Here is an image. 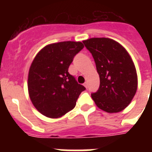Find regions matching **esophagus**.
<instances>
[{"label":"esophagus","instance_id":"34e87169","mask_svg":"<svg viewBox=\"0 0 152 152\" xmlns=\"http://www.w3.org/2000/svg\"><path fill=\"white\" fill-rule=\"evenodd\" d=\"M84 87H85L86 88H88V83L87 82V81H86V82L84 84Z\"/></svg>","mask_w":152,"mask_h":152}]
</instances>
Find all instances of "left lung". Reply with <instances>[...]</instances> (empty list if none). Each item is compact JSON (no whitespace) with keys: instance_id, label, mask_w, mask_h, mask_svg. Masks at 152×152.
<instances>
[{"instance_id":"obj_1","label":"left lung","mask_w":152,"mask_h":152,"mask_svg":"<svg viewBox=\"0 0 152 152\" xmlns=\"http://www.w3.org/2000/svg\"><path fill=\"white\" fill-rule=\"evenodd\" d=\"M92 54L100 87L91 97L102 110L118 113L131 103L138 87L136 69L131 57L119 42L109 38L83 41Z\"/></svg>"}]
</instances>
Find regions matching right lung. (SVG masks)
<instances>
[{
  "mask_svg": "<svg viewBox=\"0 0 152 152\" xmlns=\"http://www.w3.org/2000/svg\"><path fill=\"white\" fill-rule=\"evenodd\" d=\"M84 48L80 42H61L45 46L29 68L28 91L33 106L49 118H59L75 108L86 89L70 75L68 68Z\"/></svg>",
  "mask_w": 152,
  "mask_h": 152,
  "instance_id": "add662e5",
  "label": "right lung"
}]
</instances>
